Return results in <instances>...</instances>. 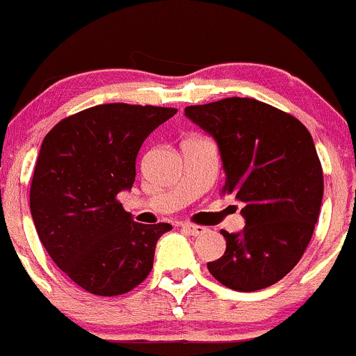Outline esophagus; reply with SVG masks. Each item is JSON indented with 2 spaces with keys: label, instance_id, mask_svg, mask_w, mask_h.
<instances>
[{
  "label": "esophagus",
  "instance_id": "34e87169",
  "mask_svg": "<svg viewBox=\"0 0 356 356\" xmlns=\"http://www.w3.org/2000/svg\"><path fill=\"white\" fill-rule=\"evenodd\" d=\"M181 229L186 231L188 234H191V236H200V234L205 233V227L195 226V224H189V222L181 224Z\"/></svg>",
  "mask_w": 356,
  "mask_h": 356
}]
</instances>
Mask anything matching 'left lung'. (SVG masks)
<instances>
[{"label":"left lung","mask_w":356,"mask_h":356,"mask_svg":"<svg viewBox=\"0 0 356 356\" xmlns=\"http://www.w3.org/2000/svg\"><path fill=\"white\" fill-rule=\"evenodd\" d=\"M184 115L217 143L222 191L243 205L245 227L220 231L226 252L207 268L233 291L277 284L302 257L320 216L323 172L312 134L294 116L247 97L188 106Z\"/></svg>","instance_id":"8db88e82"}]
</instances>
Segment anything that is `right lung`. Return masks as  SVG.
<instances>
[{
    "mask_svg": "<svg viewBox=\"0 0 356 356\" xmlns=\"http://www.w3.org/2000/svg\"><path fill=\"white\" fill-rule=\"evenodd\" d=\"M175 113L101 104L64 118L43 139L31 216L51 261L90 294H125L153 270L156 241L172 226L136 222L116 195L132 189L140 146Z\"/></svg>",
    "mask_w": 356,
    "mask_h": 356,
    "instance_id": "obj_1",
    "label": "right lung"
}]
</instances>
